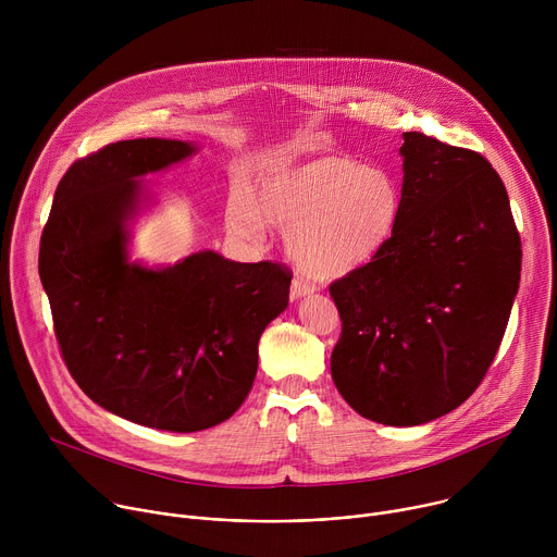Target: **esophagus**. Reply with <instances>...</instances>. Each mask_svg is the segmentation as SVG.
Segmentation results:
<instances>
[{
    "instance_id": "1",
    "label": "esophagus",
    "mask_w": 557,
    "mask_h": 557,
    "mask_svg": "<svg viewBox=\"0 0 557 557\" xmlns=\"http://www.w3.org/2000/svg\"><path fill=\"white\" fill-rule=\"evenodd\" d=\"M317 290V286L314 284H310V282H306L304 277H295L293 280V284H290V297L293 299H297V297H306V295H312Z\"/></svg>"
}]
</instances>
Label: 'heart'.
I'll return each instance as SVG.
<instances>
[{
    "label": "heart",
    "instance_id": "heart-1",
    "mask_svg": "<svg viewBox=\"0 0 557 557\" xmlns=\"http://www.w3.org/2000/svg\"><path fill=\"white\" fill-rule=\"evenodd\" d=\"M401 213V189L379 168L320 153L262 168L253 194L237 189L226 205L228 228L260 243L269 222L286 231L290 258L314 277H342L374 260Z\"/></svg>",
    "mask_w": 557,
    "mask_h": 557
}]
</instances>
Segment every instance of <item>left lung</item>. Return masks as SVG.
<instances>
[{"label": "left lung", "mask_w": 557, "mask_h": 557, "mask_svg": "<svg viewBox=\"0 0 557 557\" xmlns=\"http://www.w3.org/2000/svg\"><path fill=\"white\" fill-rule=\"evenodd\" d=\"M401 213L381 253L331 284V372L361 417L434 421L485 379L520 284V233L485 156L406 132Z\"/></svg>", "instance_id": "obj_1"}]
</instances>
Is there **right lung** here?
Returning <instances> with one entry per match:
<instances>
[{
  "label": "right lung",
  "mask_w": 557,
  "mask_h": 557,
  "mask_svg": "<svg viewBox=\"0 0 557 557\" xmlns=\"http://www.w3.org/2000/svg\"><path fill=\"white\" fill-rule=\"evenodd\" d=\"M185 140L134 138L78 158L41 233L39 275L61 357L95 404L132 423L200 432L251 392L258 342L288 306L293 273L198 251L174 267L127 258L145 174L185 161Z\"/></svg>",
  "instance_id": "right-lung-1"
}]
</instances>
